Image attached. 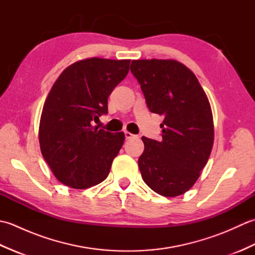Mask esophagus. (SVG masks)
<instances>
[{
    "label": "esophagus",
    "mask_w": 255,
    "mask_h": 255,
    "mask_svg": "<svg viewBox=\"0 0 255 255\" xmlns=\"http://www.w3.org/2000/svg\"><path fill=\"white\" fill-rule=\"evenodd\" d=\"M125 137H126V139H131L134 137V134H132L130 131H125Z\"/></svg>",
    "instance_id": "1"
}]
</instances>
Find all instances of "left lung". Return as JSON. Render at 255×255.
Returning <instances> with one entry per match:
<instances>
[{"instance_id":"8db88e82","label":"left lung","mask_w":255,"mask_h":255,"mask_svg":"<svg viewBox=\"0 0 255 255\" xmlns=\"http://www.w3.org/2000/svg\"><path fill=\"white\" fill-rule=\"evenodd\" d=\"M150 112L163 115L162 140L142 137L138 160L144 183L159 195L176 197L192 188L207 164L214 144L208 97L195 74L172 59L132 60Z\"/></svg>"}]
</instances>
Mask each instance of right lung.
Listing matches in <instances>:
<instances>
[{
    "label": "right lung",
    "instance_id": "obj_1",
    "mask_svg": "<svg viewBox=\"0 0 255 255\" xmlns=\"http://www.w3.org/2000/svg\"><path fill=\"white\" fill-rule=\"evenodd\" d=\"M130 60L88 58L70 64L59 75L42 107L39 144L59 182L84 189L108 176L125 141L124 132L94 127L107 113V99L126 78Z\"/></svg>",
    "mask_w": 255,
    "mask_h": 255
}]
</instances>
